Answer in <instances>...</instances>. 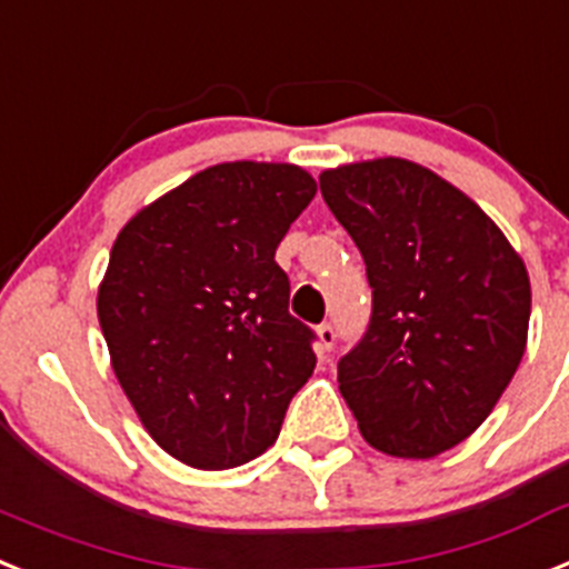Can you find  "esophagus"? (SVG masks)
I'll return each mask as SVG.
<instances>
[{"mask_svg":"<svg viewBox=\"0 0 569 569\" xmlns=\"http://www.w3.org/2000/svg\"><path fill=\"white\" fill-rule=\"evenodd\" d=\"M317 333H319V348H322V351H331L333 345H337V328H333L331 322H322L317 328Z\"/></svg>","mask_w":569,"mask_h":569,"instance_id":"34e87169","label":"esophagus"}]
</instances>
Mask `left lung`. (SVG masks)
<instances>
[{
  "instance_id": "left-lung-1",
  "label": "left lung",
  "mask_w": 569,
  "mask_h": 569,
  "mask_svg": "<svg viewBox=\"0 0 569 569\" xmlns=\"http://www.w3.org/2000/svg\"><path fill=\"white\" fill-rule=\"evenodd\" d=\"M319 189L371 284L339 391L373 449L435 458L487 420L521 362L527 267L472 198L411 160L328 169Z\"/></svg>"
}]
</instances>
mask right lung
Instances as JSON below:
<instances>
[{
	"label": "right lung",
	"mask_w": 569,
	"mask_h": 569,
	"mask_svg": "<svg viewBox=\"0 0 569 569\" xmlns=\"http://www.w3.org/2000/svg\"><path fill=\"white\" fill-rule=\"evenodd\" d=\"M317 196L290 163H218L158 198L111 247L97 317L134 411L172 458L232 469L276 443L317 368L276 247Z\"/></svg>",
	"instance_id": "add662e5"
}]
</instances>
